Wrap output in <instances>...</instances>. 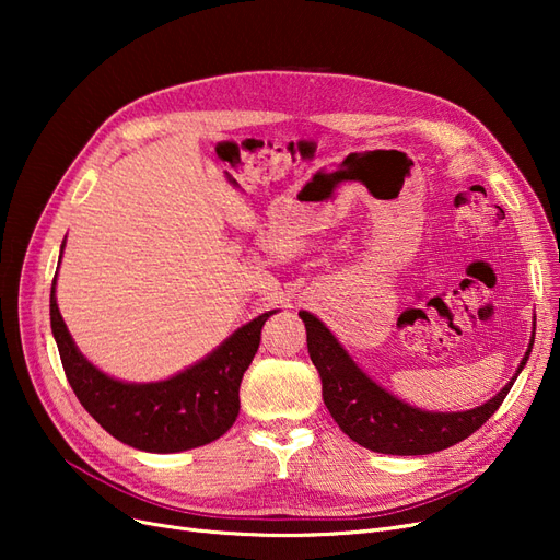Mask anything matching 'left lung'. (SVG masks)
<instances>
[{
    "label": "left lung",
    "mask_w": 560,
    "mask_h": 560,
    "mask_svg": "<svg viewBox=\"0 0 560 560\" xmlns=\"http://www.w3.org/2000/svg\"><path fill=\"white\" fill-rule=\"evenodd\" d=\"M299 315L306 325L308 352L322 381V399H325L331 418L352 442L387 455L436 453L477 432L500 409L521 369L528 362L535 341L533 331L528 352L521 360L516 376L493 399L469 411L434 413L416 409V406L389 395L352 362L343 346L315 315L306 311Z\"/></svg>",
    "instance_id": "8db88e82"
}]
</instances>
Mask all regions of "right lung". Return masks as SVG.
Instances as JSON below:
<instances>
[{
	"mask_svg": "<svg viewBox=\"0 0 560 560\" xmlns=\"http://www.w3.org/2000/svg\"><path fill=\"white\" fill-rule=\"evenodd\" d=\"M62 257V252H60ZM268 311L233 331L206 360L159 383H124L103 374L74 346L50 287L54 329L65 376L77 399L118 442L147 453H177L222 436L241 411V381L259 350Z\"/></svg>",
	"mask_w": 560,
	"mask_h": 560,
	"instance_id": "add662e5",
	"label": "right lung"
}]
</instances>
